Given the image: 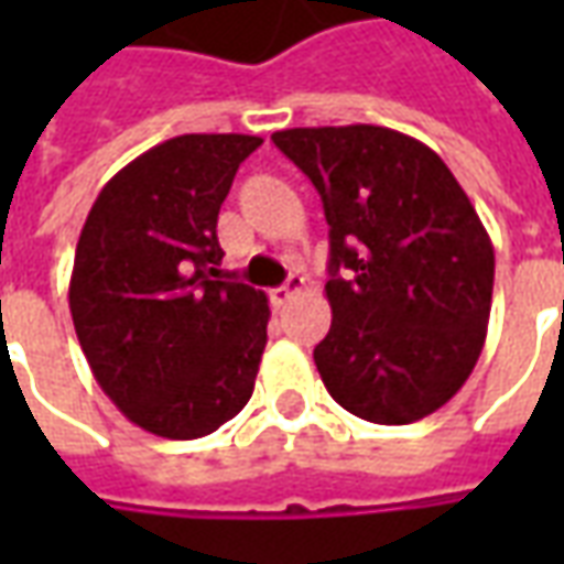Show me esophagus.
<instances>
[{
  "label": "esophagus",
  "instance_id": "34e87169",
  "mask_svg": "<svg viewBox=\"0 0 564 564\" xmlns=\"http://www.w3.org/2000/svg\"><path fill=\"white\" fill-rule=\"evenodd\" d=\"M302 286H305V278H299V274H290V281L283 283V286H274V290H271V302H274L278 307L286 305V302H290L293 295L302 293Z\"/></svg>",
  "mask_w": 564,
  "mask_h": 564
}]
</instances>
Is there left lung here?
<instances>
[{"mask_svg":"<svg viewBox=\"0 0 564 564\" xmlns=\"http://www.w3.org/2000/svg\"><path fill=\"white\" fill-rule=\"evenodd\" d=\"M271 141L317 186L329 223L326 390L368 423L408 425L477 366L496 253L444 160L387 127H307Z\"/></svg>","mask_w":564,"mask_h":564,"instance_id":"obj_1","label":"left lung"}]
</instances>
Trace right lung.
Masks as SVG:
<instances>
[{"mask_svg":"<svg viewBox=\"0 0 564 564\" xmlns=\"http://www.w3.org/2000/svg\"><path fill=\"white\" fill-rule=\"evenodd\" d=\"M257 135H177L102 186L68 307L105 395L144 432H217L253 395L269 299L220 271L217 214Z\"/></svg>","mask_w":564,"mask_h":564,"instance_id":"obj_1","label":"right lung"}]
</instances>
